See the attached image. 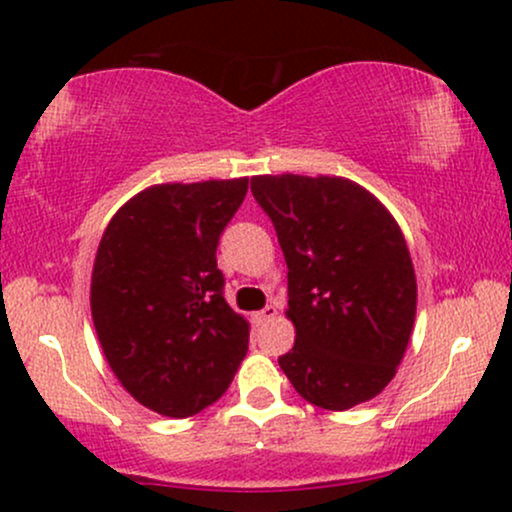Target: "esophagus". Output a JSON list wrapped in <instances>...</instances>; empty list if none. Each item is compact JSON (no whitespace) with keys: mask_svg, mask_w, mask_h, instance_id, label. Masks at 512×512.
<instances>
[{"mask_svg":"<svg viewBox=\"0 0 512 512\" xmlns=\"http://www.w3.org/2000/svg\"><path fill=\"white\" fill-rule=\"evenodd\" d=\"M274 317H276V308L274 305H267V308L260 310V313L252 315V320H255V325H264V322L274 320Z\"/></svg>","mask_w":512,"mask_h":512,"instance_id":"esophagus-1","label":"esophagus"}]
</instances>
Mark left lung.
Segmentation results:
<instances>
[{
	"mask_svg": "<svg viewBox=\"0 0 512 512\" xmlns=\"http://www.w3.org/2000/svg\"><path fill=\"white\" fill-rule=\"evenodd\" d=\"M289 267L296 342L279 366L305 402L346 411L395 378L416 317L402 228L366 187L337 175H255Z\"/></svg>",
	"mask_w": 512,
	"mask_h": 512,
	"instance_id": "8db88e82",
	"label": "left lung"
}]
</instances>
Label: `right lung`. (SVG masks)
I'll use <instances>...</instances> for the list:
<instances>
[{"mask_svg": "<svg viewBox=\"0 0 512 512\" xmlns=\"http://www.w3.org/2000/svg\"><path fill=\"white\" fill-rule=\"evenodd\" d=\"M248 178L163 182L105 226L91 274L98 342L120 385L170 419L214 404L248 354L250 322L223 298L216 245Z\"/></svg>", "mask_w": 512, "mask_h": 512, "instance_id": "right-lung-1", "label": "right lung"}]
</instances>
